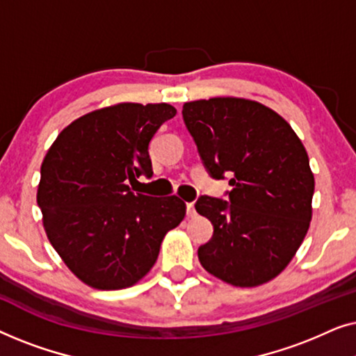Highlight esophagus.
Here are the masks:
<instances>
[{
  "label": "esophagus",
  "mask_w": 356,
  "mask_h": 356,
  "mask_svg": "<svg viewBox=\"0 0 356 356\" xmlns=\"http://www.w3.org/2000/svg\"><path fill=\"white\" fill-rule=\"evenodd\" d=\"M186 213H188V217L196 216V209H194V204L193 202H188L186 204Z\"/></svg>",
  "instance_id": "esophagus-1"
}]
</instances>
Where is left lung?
<instances>
[{"instance_id": "obj_1", "label": "left lung", "mask_w": 356, "mask_h": 356, "mask_svg": "<svg viewBox=\"0 0 356 356\" xmlns=\"http://www.w3.org/2000/svg\"><path fill=\"white\" fill-rule=\"evenodd\" d=\"M184 124L212 178L230 177V202L201 196L196 211L213 225L199 246L204 269L235 286L275 279L293 259L313 217L314 175L305 145L259 102L216 97L186 102Z\"/></svg>"}]
</instances>
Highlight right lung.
I'll return each instance as SVG.
<instances>
[{
	"label": "right lung",
	"instance_id": "right-lung-1",
	"mask_svg": "<svg viewBox=\"0 0 356 356\" xmlns=\"http://www.w3.org/2000/svg\"><path fill=\"white\" fill-rule=\"evenodd\" d=\"M177 115L168 104H118L90 111L58 134L40 168L37 204L51 246L86 285L133 286L186 213L177 196L134 194L152 177L149 143Z\"/></svg>",
	"mask_w": 356,
	"mask_h": 356
}]
</instances>
